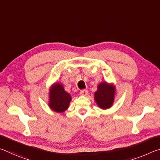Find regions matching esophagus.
Returning <instances> with one entry per match:
<instances>
[{
  "mask_svg": "<svg viewBox=\"0 0 160 160\" xmlns=\"http://www.w3.org/2000/svg\"><path fill=\"white\" fill-rule=\"evenodd\" d=\"M80 95H82V96H87L88 94V90H82L80 92Z\"/></svg>",
  "mask_w": 160,
  "mask_h": 160,
  "instance_id": "1",
  "label": "esophagus"
}]
</instances>
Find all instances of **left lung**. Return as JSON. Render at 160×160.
<instances>
[{
  "label": "left lung",
  "mask_w": 160,
  "mask_h": 160,
  "mask_svg": "<svg viewBox=\"0 0 160 160\" xmlns=\"http://www.w3.org/2000/svg\"><path fill=\"white\" fill-rule=\"evenodd\" d=\"M115 94L116 88L113 84L102 82L97 86V90L94 92V99L99 107L107 109L113 105Z\"/></svg>",
  "instance_id": "left-lung-1"
}]
</instances>
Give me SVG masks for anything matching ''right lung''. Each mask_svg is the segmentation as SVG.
<instances>
[{"mask_svg":"<svg viewBox=\"0 0 160 160\" xmlns=\"http://www.w3.org/2000/svg\"><path fill=\"white\" fill-rule=\"evenodd\" d=\"M48 97V106L51 110L57 113L66 111L72 99L70 94L64 90L63 85L58 82L51 86Z\"/></svg>","mask_w":160,"mask_h":160,"instance_id":"1","label":"right lung"}]
</instances>
